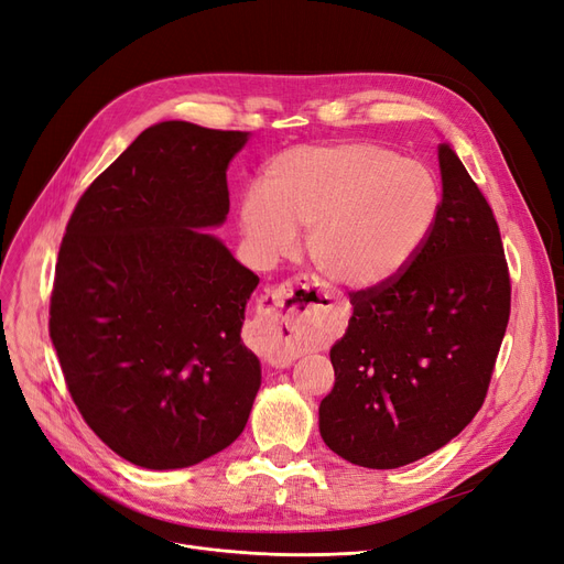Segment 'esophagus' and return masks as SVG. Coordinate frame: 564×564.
<instances>
[{"label": "esophagus", "mask_w": 564, "mask_h": 564, "mask_svg": "<svg viewBox=\"0 0 564 564\" xmlns=\"http://www.w3.org/2000/svg\"><path fill=\"white\" fill-rule=\"evenodd\" d=\"M296 286L311 289L313 282L308 275H299L294 280H286L278 286H272L261 299L263 311V329L268 336V362L272 367H286L292 360H296V338H301L311 329V313L313 303H288L294 301ZM319 294V292H317ZM329 299V296H324Z\"/></svg>", "instance_id": "obj_1"}]
</instances>
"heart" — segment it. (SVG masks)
Wrapping results in <instances>:
<instances>
[{
	"mask_svg": "<svg viewBox=\"0 0 564 564\" xmlns=\"http://www.w3.org/2000/svg\"><path fill=\"white\" fill-rule=\"evenodd\" d=\"M440 185L429 166L373 143L301 145L270 162L263 193L240 202V224L263 261L292 251L308 230L324 280L379 286L412 263L437 224Z\"/></svg>",
	"mask_w": 564,
	"mask_h": 564,
	"instance_id": "heart-1",
	"label": "heart"
}]
</instances>
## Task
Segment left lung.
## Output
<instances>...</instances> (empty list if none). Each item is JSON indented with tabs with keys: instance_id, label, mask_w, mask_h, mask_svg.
<instances>
[{
	"instance_id": "8db88e82",
	"label": "left lung",
	"mask_w": 564,
	"mask_h": 564,
	"mask_svg": "<svg viewBox=\"0 0 564 564\" xmlns=\"http://www.w3.org/2000/svg\"><path fill=\"white\" fill-rule=\"evenodd\" d=\"M442 207L398 278L350 294L319 404L327 447L355 466L400 468L445 447L477 414L510 317L501 232L456 152L440 143Z\"/></svg>"
}]
</instances>
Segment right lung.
<instances>
[{
  "label": "right lung",
  "mask_w": 564,
  "mask_h": 564,
  "mask_svg": "<svg viewBox=\"0 0 564 564\" xmlns=\"http://www.w3.org/2000/svg\"><path fill=\"white\" fill-rule=\"evenodd\" d=\"M245 131L145 129L67 220L48 336L82 419L131 464L187 468L245 431L261 365L242 344L259 284L202 228L226 220Z\"/></svg>",
  "instance_id": "right-lung-1"
}]
</instances>
